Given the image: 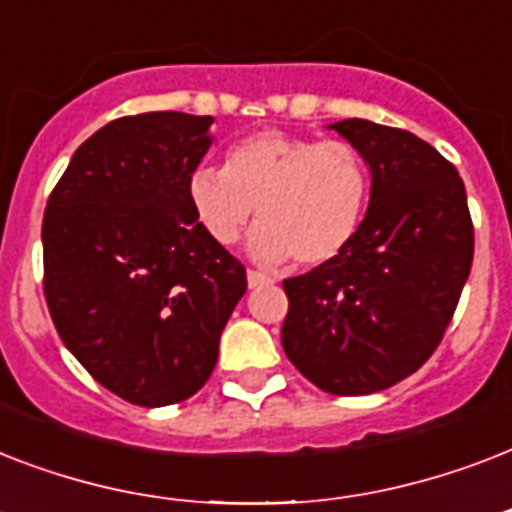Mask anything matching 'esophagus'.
Masks as SVG:
<instances>
[{"mask_svg": "<svg viewBox=\"0 0 512 512\" xmlns=\"http://www.w3.org/2000/svg\"><path fill=\"white\" fill-rule=\"evenodd\" d=\"M247 284L249 289H257V287H265V284H271V279L260 271H247Z\"/></svg>", "mask_w": 512, "mask_h": 512, "instance_id": "34e87169", "label": "esophagus"}]
</instances>
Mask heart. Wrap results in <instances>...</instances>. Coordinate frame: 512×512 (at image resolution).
<instances>
[{
	"label": "heart",
	"mask_w": 512,
	"mask_h": 512,
	"mask_svg": "<svg viewBox=\"0 0 512 512\" xmlns=\"http://www.w3.org/2000/svg\"><path fill=\"white\" fill-rule=\"evenodd\" d=\"M372 175L348 140H313L279 130L255 132L228 148L223 170L188 177V204L209 239L231 247L257 209L249 252L276 265L332 263L356 239L369 207Z\"/></svg>",
	"instance_id": "heart-1"
}]
</instances>
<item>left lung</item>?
I'll return each mask as SVG.
<instances>
[{"label": "left lung", "instance_id": "1", "mask_svg": "<svg viewBox=\"0 0 512 512\" xmlns=\"http://www.w3.org/2000/svg\"><path fill=\"white\" fill-rule=\"evenodd\" d=\"M332 130L369 164V209L340 257L284 281L281 345L316 388L366 396L438 348L470 276L473 220L462 177L430 143L366 119Z\"/></svg>", "mask_w": 512, "mask_h": 512}]
</instances>
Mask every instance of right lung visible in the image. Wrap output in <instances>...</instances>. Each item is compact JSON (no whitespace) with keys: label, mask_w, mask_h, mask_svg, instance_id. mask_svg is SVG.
Segmentation results:
<instances>
[{"label":"right lung","mask_w":512,"mask_h":512,"mask_svg":"<svg viewBox=\"0 0 512 512\" xmlns=\"http://www.w3.org/2000/svg\"><path fill=\"white\" fill-rule=\"evenodd\" d=\"M212 116H122L71 156L42 223L60 340L124 401L167 406L209 380L247 271L188 204Z\"/></svg>","instance_id":"add662e5"}]
</instances>
